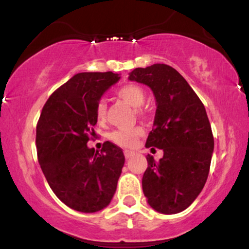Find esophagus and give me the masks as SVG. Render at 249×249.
<instances>
[{
  "instance_id": "1",
  "label": "esophagus",
  "mask_w": 249,
  "mask_h": 249,
  "mask_svg": "<svg viewBox=\"0 0 249 249\" xmlns=\"http://www.w3.org/2000/svg\"><path fill=\"white\" fill-rule=\"evenodd\" d=\"M124 156H125V158H126V159H130L131 157L134 156V152H132V151L125 150V151H124Z\"/></svg>"
}]
</instances>
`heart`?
Listing matches in <instances>:
<instances>
[{
	"label": "heart",
	"instance_id": "1",
	"mask_svg": "<svg viewBox=\"0 0 249 249\" xmlns=\"http://www.w3.org/2000/svg\"><path fill=\"white\" fill-rule=\"evenodd\" d=\"M117 96L122 98L123 101L126 102L128 105L134 108H138V112H142L141 108L144 105L145 99H146V93L144 89L136 84H126L123 85L117 90ZM105 113H107V103L104 101H99L96 105V119L99 123L104 121ZM142 133L141 127L127 128V130H118L110 134V139L116 142L119 146L131 147L133 146L137 139L141 137Z\"/></svg>",
	"mask_w": 249,
	"mask_h": 249
}]
</instances>
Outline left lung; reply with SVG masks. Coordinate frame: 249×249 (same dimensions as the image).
<instances>
[{"label": "left lung", "instance_id": "8db88e82", "mask_svg": "<svg viewBox=\"0 0 249 249\" xmlns=\"http://www.w3.org/2000/svg\"><path fill=\"white\" fill-rule=\"evenodd\" d=\"M128 79L152 90L157 110L146 147L164 152L159 161L146 157L142 192L157 212H182L201 192L210 172L214 139L206 110L186 79L170 65L137 68Z\"/></svg>", "mask_w": 249, "mask_h": 249}]
</instances>
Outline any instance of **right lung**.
Instances as JSON below:
<instances>
[{"label":"right lung","mask_w":249,"mask_h":249,"mask_svg":"<svg viewBox=\"0 0 249 249\" xmlns=\"http://www.w3.org/2000/svg\"><path fill=\"white\" fill-rule=\"evenodd\" d=\"M121 79L113 72H79L58 88L43 107L36 128L38 162L48 184L68 207L95 213L108 206L125 157L105 142L101 152L88 147L96 105Z\"/></svg>","instance_id":"add662e5"}]
</instances>
